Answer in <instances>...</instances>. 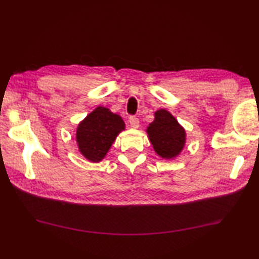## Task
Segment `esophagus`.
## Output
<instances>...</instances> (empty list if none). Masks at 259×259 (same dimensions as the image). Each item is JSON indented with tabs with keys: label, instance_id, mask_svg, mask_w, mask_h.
Here are the masks:
<instances>
[{
	"label": "esophagus",
	"instance_id": "1",
	"mask_svg": "<svg viewBox=\"0 0 259 259\" xmlns=\"http://www.w3.org/2000/svg\"><path fill=\"white\" fill-rule=\"evenodd\" d=\"M129 123H130L131 128H133V129H138L140 127V120L136 116H131L129 118Z\"/></svg>",
	"mask_w": 259,
	"mask_h": 259
}]
</instances>
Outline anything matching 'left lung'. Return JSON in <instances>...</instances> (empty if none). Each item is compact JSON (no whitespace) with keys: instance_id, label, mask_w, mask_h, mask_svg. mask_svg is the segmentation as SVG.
Returning <instances> with one entry per match:
<instances>
[{"instance_id":"1","label":"left lung","mask_w":259,"mask_h":259,"mask_svg":"<svg viewBox=\"0 0 259 259\" xmlns=\"http://www.w3.org/2000/svg\"><path fill=\"white\" fill-rule=\"evenodd\" d=\"M157 155L172 160L183 150L186 143L185 129L167 110L154 112V119L146 130Z\"/></svg>"}]
</instances>
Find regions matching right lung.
<instances>
[{"label":"right lung","instance_id":"right-lung-1","mask_svg":"<svg viewBox=\"0 0 259 259\" xmlns=\"http://www.w3.org/2000/svg\"><path fill=\"white\" fill-rule=\"evenodd\" d=\"M125 122L108 108L97 107L79 122L76 142L80 153L90 162L98 163L107 155Z\"/></svg>","mask_w":259,"mask_h":259}]
</instances>
